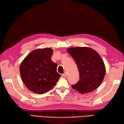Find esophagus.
<instances>
[{"mask_svg":"<svg viewBox=\"0 0 124 124\" xmlns=\"http://www.w3.org/2000/svg\"><path fill=\"white\" fill-rule=\"evenodd\" d=\"M62 76H64V77H66V76H67V72H64V74H63L62 75Z\"/></svg>","mask_w":124,"mask_h":124,"instance_id":"obj_1","label":"esophagus"}]
</instances>
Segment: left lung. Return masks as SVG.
Here are the masks:
<instances>
[{"mask_svg": "<svg viewBox=\"0 0 124 124\" xmlns=\"http://www.w3.org/2000/svg\"><path fill=\"white\" fill-rule=\"evenodd\" d=\"M67 52L75 60L79 72V80L72 88L81 93L98 88L106 74L104 62L98 53L87 47L69 48Z\"/></svg>", "mask_w": 124, "mask_h": 124, "instance_id": "obj_1", "label": "left lung"}]
</instances>
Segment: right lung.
I'll list each match as a JSON object with an SVG mask.
<instances>
[{"mask_svg": "<svg viewBox=\"0 0 124 124\" xmlns=\"http://www.w3.org/2000/svg\"><path fill=\"white\" fill-rule=\"evenodd\" d=\"M50 48L32 51L23 60L20 73L25 86L31 92L43 94L56 85L61 75L56 71L57 65L51 60Z\"/></svg>", "mask_w": 124, "mask_h": 124, "instance_id": "add662e5", "label": "right lung"}]
</instances>
